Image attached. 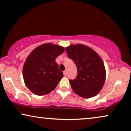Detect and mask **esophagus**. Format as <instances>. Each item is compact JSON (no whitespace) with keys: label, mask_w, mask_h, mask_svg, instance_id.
<instances>
[{"label":"esophagus","mask_w":131,"mask_h":131,"mask_svg":"<svg viewBox=\"0 0 131 131\" xmlns=\"http://www.w3.org/2000/svg\"><path fill=\"white\" fill-rule=\"evenodd\" d=\"M63 74L65 76H66V75H67V72H66V71H63Z\"/></svg>","instance_id":"obj_1"}]
</instances>
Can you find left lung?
Returning a JSON list of instances; mask_svg holds the SVG:
<instances>
[{
    "label": "left lung",
    "mask_w": 131,
    "mask_h": 131,
    "mask_svg": "<svg viewBox=\"0 0 131 131\" xmlns=\"http://www.w3.org/2000/svg\"><path fill=\"white\" fill-rule=\"evenodd\" d=\"M77 68V75L70 80L72 89L79 96L91 98L103 88L106 79L104 63L98 54L86 46L71 45L65 49Z\"/></svg>",
    "instance_id": "left-lung-1"
}]
</instances>
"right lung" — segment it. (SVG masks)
Listing matches in <instances>:
<instances>
[{
	"label": "right lung",
	"mask_w": 131,
	"mask_h": 131,
	"mask_svg": "<svg viewBox=\"0 0 131 131\" xmlns=\"http://www.w3.org/2000/svg\"><path fill=\"white\" fill-rule=\"evenodd\" d=\"M64 48L51 43L43 44L29 54L23 66L25 85L35 94L43 95L55 89L62 77L56 59Z\"/></svg>",
	"instance_id": "obj_1"
}]
</instances>
